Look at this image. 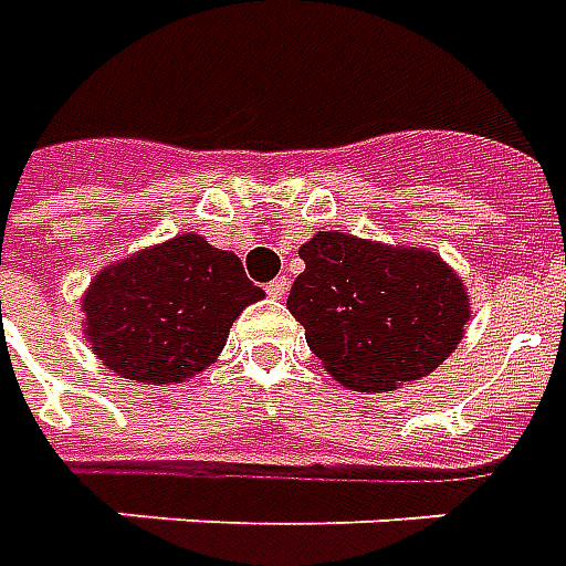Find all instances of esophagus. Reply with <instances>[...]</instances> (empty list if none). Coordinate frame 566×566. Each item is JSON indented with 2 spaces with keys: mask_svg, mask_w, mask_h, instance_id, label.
<instances>
[{
  "mask_svg": "<svg viewBox=\"0 0 566 566\" xmlns=\"http://www.w3.org/2000/svg\"><path fill=\"white\" fill-rule=\"evenodd\" d=\"M286 292H290V280H286V276H276V280L268 283V295H271V298H283Z\"/></svg>",
  "mask_w": 566,
  "mask_h": 566,
  "instance_id": "esophagus-1",
  "label": "esophagus"
}]
</instances>
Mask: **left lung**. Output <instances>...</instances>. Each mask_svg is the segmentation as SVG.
<instances>
[{
  "label": "left lung",
  "mask_w": 566,
  "mask_h": 566,
  "mask_svg": "<svg viewBox=\"0 0 566 566\" xmlns=\"http://www.w3.org/2000/svg\"><path fill=\"white\" fill-rule=\"evenodd\" d=\"M298 255L286 307L340 387L378 392L427 378L463 338L467 286L436 252L316 231Z\"/></svg>",
  "instance_id": "1"
}]
</instances>
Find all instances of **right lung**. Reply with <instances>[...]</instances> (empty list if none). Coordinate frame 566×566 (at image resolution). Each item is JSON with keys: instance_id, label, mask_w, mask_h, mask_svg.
Listing matches in <instances>:
<instances>
[{"instance_id": "obj_1", "label": "right lung", "mask_w": 566, "mask_h": 566, "mask_svg": "<svg viewBox=\"0 0 566 566\" xmlns=\"http://www.w3.org/2000/svg\"><path fill=\"white\" fill-rule=\"evenodd\" d=\"M259 298L234 252L179 234L94 276L82 298L84 335L115 375L179 384L216 363L231 323Z\"/></svg>"}]
</instances>
